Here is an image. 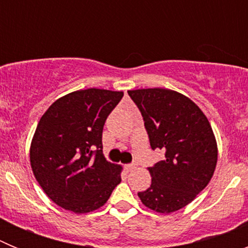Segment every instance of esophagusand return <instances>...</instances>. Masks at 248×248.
Returning <instances> with one entry per match:
<instances>
[{
    "mask_svg": "<svg viewBox=\"0 0 248 248\" xmlns=\"http://www.w3.org/2000/svg\"><path fill=\"white\" fill-rule=\"evenodd\" d=\"M125 169L128 170V171H133V170L137 169V165H135V164H126Z\"/></svg>",
    "mask_w": 248,
    "mask_h": 248,
    "instance_id": "obj_1",
    "label": "esophagus"
}]
</instances>
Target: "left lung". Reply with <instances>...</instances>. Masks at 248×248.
<instances>
[{
    "label": "left lung",
    "mask_w": 248,
    "mask_h": 248,
    "mask_svg": "<svg viewBox=\"0 0 248 248\" xmlns=\"http://www.w3.org/2000/svg\"><path fill=\"white\" fill-rule=\"evenodd\" d=\"M144 118L151 149L165 159L149 168L151 185L138 192L141 202L159 214L183 209L205 189L217 163L214 131L198 105L166 88L128 91Z\"/></svg>",
    "instance_id": "left-lung-1"
}]
</instances>
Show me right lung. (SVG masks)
Listing matches in <instances>:
<instances>
[{
	"instance_id": "obj_1",
	"label": "right lung",
	"mask_w": 248,
	"mask_h": 248,
	"mask_svg": "<svg viewBox=\"0 0 248 248\" xmlns=\"http://www.w3.org/2000/svg\"><path fill=\"white\" fill-rule=\"evenodd\" d=\"M123 95L98 88L72 92L39 119L31 141V168L46 195L64 210L95 211L122 181L123 166L103 155L102 134Z\"/></svg>"
}]
</instances>
